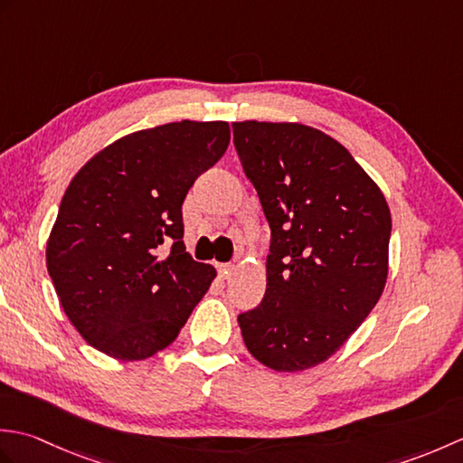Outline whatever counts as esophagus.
Instances as JSON below:
<instances>
[{
	"instance_id": "obj_1",
	"label": "esophagus",
	"mask_w": 463,
	"mask_h": 463,
	"mask_svg": "<svg viewBox=\"0 0 463 463\" xmlns=\"http://www.w3.org/2000/svg\"><path fill=\"white\" fill-rule=\"evenodd\" d=\"M216 269H219V274H221L222 279H229L231 274H232V270H234V267H232L231 262H222V264H219V267H216Z\"/></svg>"
}]
</instances>
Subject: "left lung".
I'll use <instances>...</instances> for the list:
<instances>
[{
    "mask_svg": "<svg viewBox=\"0 0 463 463\" xmlns=\"http://www.w3.org/2000/svg\"><path fill=\"white\" fill-rule=\"evenodd\" d=\"M234 149L270 226L267 292L239 314L249 352L277 372L328 360L376 307L392 216L344 146L300 123H232Z\"/></svg>",
    "mask_w": 463,
    "mask_h": 463,
    "instance_id": "obj_1",
    "label": "left lung"
}]
</instances>
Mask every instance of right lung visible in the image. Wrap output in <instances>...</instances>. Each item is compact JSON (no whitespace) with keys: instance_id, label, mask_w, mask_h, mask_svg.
I'll return each instance as SVG.
<instances>
[{"instance_id":"add662e5","label":"right lung","mask_w":463,"mask_h":463,"mask_svg":"<svg viewBox=\"0 0 463 463\" xmlns=\"http://www.w3.org/2000/svg\"><path fill=\"white\" fill-rule=\"evenodd\" d=\"M231 141L181 121L105 146L73 176L47 242L59 302L93 348L145 360L179 336L216 270L184 249L183 201Z\"/></svg>"}]
</instances>
